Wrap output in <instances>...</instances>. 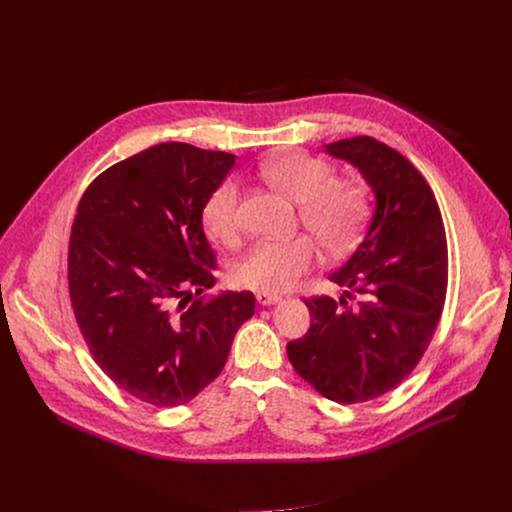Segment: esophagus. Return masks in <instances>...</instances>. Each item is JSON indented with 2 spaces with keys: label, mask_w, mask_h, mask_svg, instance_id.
Instances as JSON below:
<instances>
[{
  "label": "esophagus",
  "mask_w": 512,
  "mask_h": 512,
  "mask_svg": "<svg viewBox=\"0 0 512 512\" xmlns=\"http://www.w3.org/2000/svg\"><path fill=\"white\" fill-rule=\"evenodd\" d=\"M281 298L277 296V294H267V291H259L257 294V302H259V306H273V304H277Z\"/></svg>",
  "instance_id": "34e87169"
}]
</instances>
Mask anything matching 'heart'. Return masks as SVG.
I'll return each mask as SVG.
<instances>
[{
    "label": "heart",
    "instance_id": "heart-1",
    "mask_svg": "<svg viewBox=\"0 0 512 512\" xmlns=\"http://www.w3.org/2000/svg\"><path fill=\"white\" fill-rule=\"evenodd\" d=\"M265 178L287 198L302 204V223L332 251L350 247L367 216V194L354 182H334V168L314 156L291 152L263 164ZM202 221L206 231L231 243L237 239L239 184L225 180L208 196ZM318 259L312 239L261 241L235 265L233 281L247 289L283 291L294 285Z\"/></svg>",
    "mask_w": 512,
    "mask_h": 512
}]
</instances>
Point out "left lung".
<instances>
[{
    "label": "left lung",
    "mask_w": 512,
    "mask_h": 512,
    "mask_svg": "<svg viewBox=\"0 0 512 512\" xmlns=\"http://www.w3.org/2000/svg\"><path fill=\"white\" fill-rule=\"evenodd\" d=\"M354 166L375 196L367 233L328 275L340 300H306L310 330L289 362L318 393L362 403L397 387L423 356L448 287V245L435 196L415 166L369 135L324 145Z\"/></svg>",
    "instance_id": "8db88e82"
}]
</instances>
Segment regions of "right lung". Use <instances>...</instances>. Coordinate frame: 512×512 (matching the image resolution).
<instances>
[{
  "label": "right lung",
  "instance_id": "add662e5",
  "mask_svg": "<svg viewBox=\"0 0 512 512\" xmlns=\"http://www.w3.org/2000/svg\"><path fill=\"white\" fill-rule=\"evenodd\" d=\"M233 166V154L154 145L105 170L72 225L68 289L89 350L156 407L184 405L221 375L255 314L251 291L200 296L214 285L202 210Z\"/></svg>",
  "mask_w": 512,
  "mask_h": 512
}]
</instances>
